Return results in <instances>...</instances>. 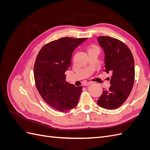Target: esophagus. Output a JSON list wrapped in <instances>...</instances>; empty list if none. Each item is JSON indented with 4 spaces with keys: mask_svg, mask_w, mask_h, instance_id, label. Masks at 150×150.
<instances>
[{
    "mask_svg": "<svg viewBox=\"0 0 150 150\" xmlns=\"http://www.w3.org/2000/svg\"><path fill=\"white\" fill-rule=\"evenodd\" d=\"M93 84V82H88V83H86L85 84L84 86H89V85H91V84Z\"/></svg>",
    "mask_w": 150,
    "mask_h": 150,
    "instance_id": "esophagus-1",
    "label": "esophagus"
}]
</instances>
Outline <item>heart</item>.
Returning <instances> with one entry per match:
<instances>
[{"mask_svg":"<svg viewBox=\"0 0 150 150\" xmlns=\"http://www.w3.org/2000/svg\"><path fill=\"white\" fill-rule=\"evenodd\" d=\"M90 51H98L99 52V48L97 46H92L88 49V52Z\"/></svg>","mask_w":150,"mask_h":150,"instance_id":"obj_1","label":"heart"}]
</instances>
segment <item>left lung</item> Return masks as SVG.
<instances>
[{
  "label": "left lung",
  "instance_id": "8db88e82",
  "mask_svg": "<svg viewBox=\"0 0 150 150\" xmlns=\"http://www.w3.org/2000/svg\"><path fill=\"white\" fill-rule=\"evenodd\" d=\"M98 40L105 52L104 70L111 72V86L103 89L98 104L107 110H115L123 104L132 91L134 81V61L129 48L121 40L100 36Z\"/></svg>",
  "mask_w": 150,
  "mask_h": 150
}]
</instances>
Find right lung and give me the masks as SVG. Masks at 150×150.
Returning a JSON list of instances; mask_svg holds the SVG:
<instances>
[{"mask_svg":"<svg viewBox=\"0 0 150 150\" xmlns=\"http://www.w3.org/2000/svg\"><path fill=\"white\" fill-rule=\"evenodd\" d=\"M86 38H62L50 42L40 50L35 59L34 76L40 96L54 110L65 112L78 105L82 86L66 81L65 71L71 64L74 50Z\"/></svg>","mask_w":150,"mask_h":150,"instance_id":"1","label":"right lung"}]
</instances>
